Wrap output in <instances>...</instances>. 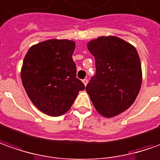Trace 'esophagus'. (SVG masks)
<instances>
[{
    "label": "esophagus",
    "instance_id": "esophagus-1",
    "mask_svg": "<svg viewBox=\"0 0 160 160\" xmlns=\"http://www.w3.org/2000/svg\"><path fill=\"white\" fill-rule=\"evenodd\" d=\"M82 82H83V84H84L85 86H87L88 82V79H84V80H82Z\"/></svg>",
    "mask_w": 160,
    "mask_h": 160
}]
</instances>
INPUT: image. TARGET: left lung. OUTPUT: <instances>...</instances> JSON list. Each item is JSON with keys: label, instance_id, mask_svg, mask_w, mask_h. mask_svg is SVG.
Here are the masks:
<instances>
[{"label": "left lung", "instance_id": "obj_1", "mask_svg": "<svg viewBox=\"0 0 160 160\" xmlns=\"http://www.w3.org/2000/svg\"><path fill=\"white\" fill-rule=\"evenodd\" d=\"M95 59L96 73L86 87L95 109L102 117H116L133 104L142 84L138 53L132 44L115 36L88 43Z\"/></svg>", "mask_w": 160, "mask_h": 160}]
</instances>
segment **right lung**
<instances>
[{"instance_id": "right-lung-1", "label": "right lung", "mask_w": 160, "mask_h": 160, "mask_svg": "<svg viewBox=\"0 0 160 160\" xmlns=\"http://www.w3.org/2000/svg\"><path fill=\"white\" fill-rule=\"evenodd\" d=\"M74 49L72 40L50 39L32 45L22 62L21 79L26 93L40 111L51 117L66 113L85 89L76 78Z\"/></svg>"}]
</instances>
